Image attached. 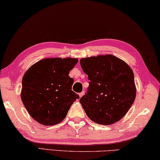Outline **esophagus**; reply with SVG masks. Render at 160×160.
<instances>
[{
	"instance_id": "34e87169",
	"label": "esophagus",
	"mask_w": 160,
	"mask_h": 160,
	"mask_svg": "<svg viewBox=\"0 0 160 160\" xmlns=\"http://www.w3.org/2000/svg\"><path fill=\"white\" fill-rule=\"evenodd\" d=\"M84 94H85V92L84 91H82V92H80V94H79V96H80V98H82L83 95H84Z\"/></svg>"
}]
</instances>
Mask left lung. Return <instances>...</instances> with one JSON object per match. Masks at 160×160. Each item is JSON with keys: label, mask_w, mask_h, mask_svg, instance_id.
Masks as SVG:
<instances>
[{"label": "left lung", "mask_w": 160, "mask_h": 160, "mask_svg": "<svg viewBox=\"0 0 160 160\" xmlns=\"http://www.w3.org/2000/svg\"><path fill=\"white\" fill-rule=\"evenodd\" d=\"M80 65L90 81L80 102L91 120L103 125L120 120L136 98L132 68L112 55L81 58Z\"/></svg>", "instance_id": "8db88e82"}]
</instances>
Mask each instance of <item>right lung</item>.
I'll return each instance as SVG.
<instances>
[{
  "mask_svg": "<svg viewBox=\"0 0 160 160\" xmlns=\"http://www.w3.org/2000/svg\"><path fill=\"white\" fill-rule=\"evenodd\" d=\"M78 58H45L31 65L22 77L21 98L29 115L45 126L57 125L66 117L79 95L72 90L70 71Z\"/></svg>",
  "mask_w": 160,
  "mask_h": 160,
  "instance_id": "right-lung-1",
  "label": "right lung"
}]
</instances>
